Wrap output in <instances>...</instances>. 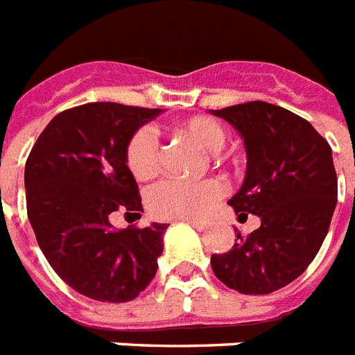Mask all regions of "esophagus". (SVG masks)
Returning a JSON list of instances; mask_svg holds the SVG:
<instances>
[{"label": "esophagus", "mask_w": 355, "mask_h": 355, "mask_svg": "<svg viewBox=\"0 0 355 355\" xmlns=\"http://www.w3.org/2000/svg\"><path fill=\"white\" fill-rule=\"evenodd\" d=\"M184 223L192 225V227H194L196 230H199V232H203V230L209 228V223H207V221H198V219H184Z\"/></svg>", "instance_id": "1"}]
</instances>
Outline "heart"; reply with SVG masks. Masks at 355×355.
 <instances>
[{
  "label": "heart",
  "instance_id": "1",
  "mask_svg": "<svg viewBox=\"0 0 355 355\" xmlns=\"http://www.w3.org/2000/svg\"><path fill=\"white\" fill-rule=\"evenodd\" d=\"M175 132L189 137L205 152L219 150L227 132L223 125L209 116H192L181 121ZM127 168L137 181H148L159 172V146L150 130L134 132L125 148ZM223 183L216 178L201 181L163 180L146 194V207L159 219H199L205 218L223 196Z\"/></svg>",
  "mask_w": 355,
  "mask_h": 355
}]
</instances>
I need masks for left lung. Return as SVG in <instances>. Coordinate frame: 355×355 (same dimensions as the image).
<instances>
[{
	"label": "left lung",
	"instance_id": "1",
	"mask_svg": "<svg viewBox=\"0 0 355 355\" xmlns=\"http://www.w3.org/2000/svg\"><path fill=\"white\" fill-rule=\"evenodd\" d=\"M237 128L247 148L245 183L228 205L261 227L212 254L219 281L241 294H270L303 274L329 232L338 203L332 148L306 119L266 101L212 110Z\"/></svg>",
	"mask_w": 355,
	"mask_h": 355
}]
</instances>
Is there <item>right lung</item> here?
<instances>
[{
    "mask_svg": "<svg viewBox=\"0 0 355 355\" xmlns=\"http://www.w3.org/2000/svg\"><path fill=\"white\" fill-rule=\"evenodd\" d=\"M159 112L110 101L67 108L26 157V214L37 245L55 274L90 300L127 303L156 276L168 225L119 230L110 218L114 212L141 218L125 148Z\"/></svg>",
    "mask_w": 355,
    "mask_h": 355,
    "instance_id": "right-lung-1",
    "label": "right lung"
}]
</instances>
